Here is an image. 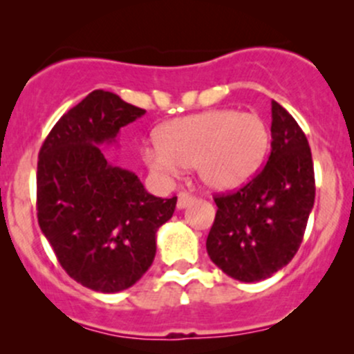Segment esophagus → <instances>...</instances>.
<instances>
[{
  "instance_id": "esophagus-1",
  "label": "esophagus",
  "mask_w": 354,
  "mask_h": 354,
  "mask_svg": "<svg viewBox=\"0 0 354 354\" xmlns=\"http://www.w3.org/2000/svg\"><path fill=\"white\" fill-rule=\"evenodd\" d=\"M193 201H195V196H192V195H189V193H186V192H181L180 195H178L176 207H178V209H183L186 207H189V205H192Z\"/></svg>"
}]
</instances>
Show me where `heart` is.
<instances>
[{
	"instance_id": "obj_1",
	"label": "heart",
	"mask_w": 354,
	"mask_h": 354,
	"mask_svg": "<svg viewBox=\"0 0 354 354\" xmlns=\"http://www.w3.org/2000/svg\"><path fill=\"white\" fill-rule=\"evenodd\" d=\"M269 145V127L260 115L212 109L159 127L158 142L142 146V159L161 178L195 166L198 180L208 189L232 192L257 173Z\"/></svg>"
}]
</instances>
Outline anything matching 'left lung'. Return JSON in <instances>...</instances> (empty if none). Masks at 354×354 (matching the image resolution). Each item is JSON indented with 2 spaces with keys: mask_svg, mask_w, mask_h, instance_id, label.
Returning <instances> with one entry per match:
<instances>
[{
  "mask_svg": "<svg viewBox=\"0 0 354 354\" xmlns=\"http://www.w3.org/2000/svg\"><path fill=\"white\" fill-rule=\"evenodd\" d=\"M270 134L266 168L239 192L215 198L218 209L207 252L216 267L240 282L263 281L292 260L314 207L308 138L275 100Z\"/></svg>",
  "mask_w": 354,
  "mask_h": 354,
  "instance_id": "obj_1",
  "label": "left lung"
}]
</instances>
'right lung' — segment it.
Segmentation results:
<instances>
[{"label": "right lung", "instance_id": "right-lung-1", "mask_svg": "<svg viewBox=\"0 0 354 354\" xmlns=\"http://www.w3.org/2000/svg\"><path fill=\"white\" fill-rule=\"evenodd\" d=\"M145 114L94 91L58 119L38 154V225L65 272L97 292H120L146 274L158 228L176 208V196L151 195L102 153L118 142L120 127Z\"/></svg>", "mask_w": 354, "mask_h": 354}]
</instances>
